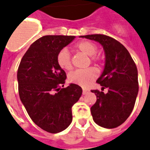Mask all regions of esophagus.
Returning <instances> with one entry per match:
<instances>
[{"label":"esophagus","instance_id":"34e87169","mask_svg":"<svg viewBox=\"0 0 150 150\" xmlns=\"http://www.w3.org/2000/svg\"><path fill=\"white\" fill-rule=\"evenodd\" d=\"M88 92H89V90H87V89H83V95H86V93H88Z\"/></svg>","mask_w":150,"mask_h":150}]
</instances>
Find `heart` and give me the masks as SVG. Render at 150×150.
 I'll list each match as a JSON object with an SVG mask.
<instances>
[{
  "instance_id": "b5f03b06",
  "label": "heart",
  "mask_w": 150,
  "mask_h": 150,
  "mask_svg": "<svg viewBox=\"0 0 150 150\" xmlns=\"http://www.w3.org/2000/svg\"><path fill=\"white\" fill-rule=\"evenodd\" d=\"M76 48L86 55L89 56L91 61L98 62L100 57L96 54L97 46L89 41H81L76 45ZM57 63L58 66L64 70H70L72 67L71 56L68 49L64 48L57 54ZM98 76V71L94 67H88L83 70H76L70 73L68 80L70 83L86 87L91 84Z\"/></svg>"
}]
</instances>
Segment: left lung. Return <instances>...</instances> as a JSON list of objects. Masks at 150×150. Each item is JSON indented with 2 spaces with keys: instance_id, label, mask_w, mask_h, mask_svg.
<instances>
[{
  "instance_id": "obj_1",
  "label": "left lung",
  "mask_w": 150,
  "mask_h": 150,
  "mask_svg": "<svg viewBox=\"0 0 150 150\" xmlns=\"http://www.w3.org/2000/svg\"><path fill=\"white\" fill-rule=\"evenodd\" d=\"M80 37L98 42L105 53V65L96 83L108 89L105 94L98 89L91 90L96 102L90 108L94 121L105 128H115L130 116L139 90L137 68L130 53L121 43L102 34Z\"/></svg>"
}]
</instances>
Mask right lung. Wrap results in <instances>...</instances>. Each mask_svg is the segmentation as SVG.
Listing matches in <instances>:
<instances>
[{
    "label": "right lung",
    "mask_w": 150,
    "mask_h": 150,
    "mask_svg": "<svg viewBox=\"0 0 150 150\" xmlns=\"http://www.w3.org/2000/svg\"><path fill=\"white\" fill-rule=\"evenodd\" d=\"M75 38L72 35H45L33 42L17 70L18 90L28 115L48 133L63 131L72 121V106L82 88L71 83L62 88L66 73L57 63V54Z\"/></svg>",
    "instance_id": "right-lung-1"
}]
</instances>
